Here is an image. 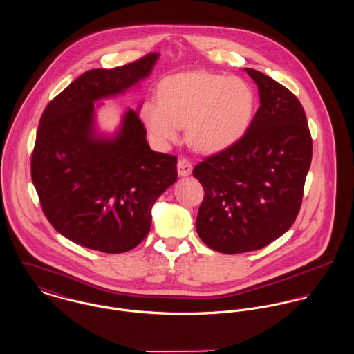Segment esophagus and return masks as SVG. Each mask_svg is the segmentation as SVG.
Instances as JSON below:
<instances>
[{"mask_svg":"<svg viewBox=\"0 0 354 354\" xmlns=\"http://www.w3.org/2000/svg\"><path fill=\"white\" fill-rule=\"evenodd\" d=\"M193 172V164L189 158H180L178 161V174L179 176H189Z\"/></svg>","mask_w":354,"mask_h":354,"instance_id":"esophagus-1","label":"esophagus"}]
</instances>
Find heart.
<instances>
[{
  "mask_svg": "<svg viewBox=\"0 0 354 354\" xmlns=\"http://www.w3.org/2000/svg\"><path fill=\"white\" fill-rule=\"evenodd\" d=\"M151 140L158 148L178 141L180 126L196 151L218 153L236 144L255 114L252 86L240 77L194 72L168 76L158 86V102L138 109Z\"/></svg>",
  "mask_w": 354,
  "mask_h": 354,
  "instance_id": "1",
  "label": "heart"
}]
</instances>
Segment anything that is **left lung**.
Wrapping results in <instances>:
<instances>
[{"mask_svg":"<svg viewBox=\"0 0 354 354\" xmlns=\"http://www.w3.org/2000/svg\"><path fill=\"white\" fill-rule=\"evenodd\" d=\"M261 106L245 134L196 164L205 190L196 234L212 250L240 254L263 248L295 223L313 158V140L299 99L268 75L244 68Z\"/></svg>","mask_w":354,"mask_h":354,"instance_id":"1","label":"left lung"}]
</instances>
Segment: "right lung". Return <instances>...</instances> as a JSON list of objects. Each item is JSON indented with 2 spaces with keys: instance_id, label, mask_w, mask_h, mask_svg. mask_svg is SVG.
Listing matches in <instances>:
<instances>
[{
  "instance_id": "right-lung-1",
  "label": "right lung",
  "mask_w": 354,
  "mask_h": 354,
  "mask_svg": "<svg viewBox=\"0 0 354 354\" xmlns=\"http://www.w3.org/2000/svg\"><path fill=\"white\" fill-rule=\"evenodd\" d=\"M158 53L115 69H92L44 109L31 158L32 183L57 232L82 247L120 254L148 235L152 206L176 182L175 156L149 148L137 111L113 134L96 124V102L140 86Z\"/></svg>"
}]
</instances>
